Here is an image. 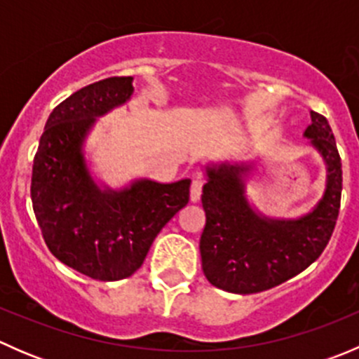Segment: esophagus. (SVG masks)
<instances>
[{
    "label": "esophagus",
    "instance_id": "1",
    "mask_svg": "<svg viewBox=\"0 0 359 359\" xmlns=\"http://www.w3.org/2000/svg\"><path fill=\"white\" fill-rule=\"evenodd\" d=\"M203 184H205V182H203L201 177H194L193 182H191V193H189V196H191V201H193V203L200 201L201 191H203Z\"/></svg>",
    "mask_w": 359,
    "mask_h": 359
}]
</instances>
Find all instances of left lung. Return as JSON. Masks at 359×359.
<instances>
[{
  "mask_svg": "<svg viewBox=\"0 0 359 359\" xmlns=\"http://www.w3.org/2000/svg\"><path fill=\"white\" fill-rule=\"evenodd\" d=\"M304 137L323 159L327 179L320 201L293 219L266 215L250 201L253 161L205 165L200 252L203 273L213 287L241 295L269 290L302 273L327 247L339 217L342 163L325 116L311 111Z\"/></svg>",
  "mask_w": 359,
  "mask_h": 359,
  "instance_id": "1",
  "label": "left lung"
}]
</instances>
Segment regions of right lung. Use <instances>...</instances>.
I'll list each match as a JSON object with an SVG mask.
<instances>
[{
  "label": "right lung",
  "instance_id": "right-lung-1",
  "mask_svg": "<svg viewBox=\"0 0 359 359\" xmlns=\"http://www.w3.org/2000/svg\"><path fill=\"white\" fill-rule=\"evenodd\" d=\"M133 78L78 90L48 116L32 165L31 200L50 252L93 280L132 276L165 224L189 201L191 179L139 177L112 189L85 153L97 119L132 99Z\"/></svg>",
  "mask_w": 359,
  "mask_h": 359
}]
</instances>
